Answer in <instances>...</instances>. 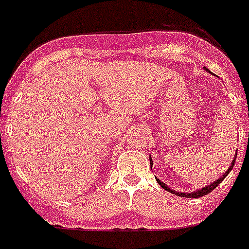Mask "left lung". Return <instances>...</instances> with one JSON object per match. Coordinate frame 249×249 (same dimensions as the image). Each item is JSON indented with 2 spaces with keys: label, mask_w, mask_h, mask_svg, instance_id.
I'll return each instance as SVG.
<instances>
[{
  "label": "left lung",
  "mask_w": 249,
  "mask_h": 249,
  "mask_svg": "<svg viewBox=\"0 0 249 249\" xmlns=\"http://www.w3.org/2000/svg\"><path fill=\"white\" fill-rule=\"evenodd\" d=\"M235 160H236V156H234V160H233V161H231V165H230V167H229V169H228V171H225V174H224L223 177L220 178V179H217V180H216V181H213V183H212V184H210V185H206V187H205V188H202V189H198V191H196V192H192V193H179V192L171 191L170 188L167 187L166 184L162 183V181L159 180V179H157V183H159L160 185H161V187H162L163 189H165V191L171 192V193H174V195L180 196V197H187V198H198V197H202V196L207 195V193H210V192L213 191V189H215V188L217 187V185H219V184L221 183V181H223L226 177H228V174H229L230 171H231V169H233V167H234V163H235Z\"/></svg>",
  "instance_id": "left-lung-1"
}]
</instances>
